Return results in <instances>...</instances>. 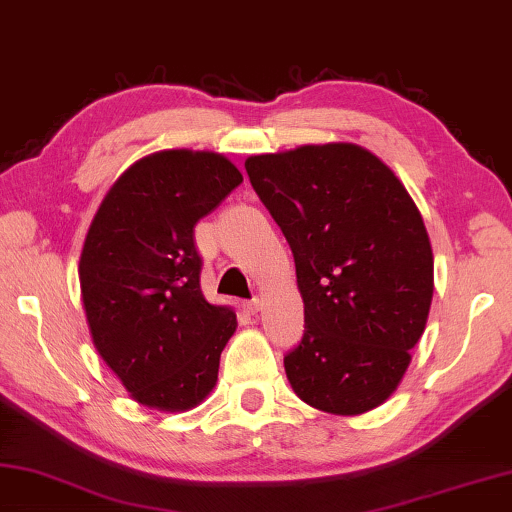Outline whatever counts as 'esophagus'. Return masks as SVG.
I'll use <instances>...</instances> for the list:
<instances>
[{"mask_svg": "<svg viewBox=\"0 0 512 512\" xmlns=\"http://www.w3.org/2000/svg\"><path fill=\"white\" fill-rule=\"evenodd\" d=\"M247 310L251 312V315H256V312H261V310H263V299H261V297L249 299V301H247Z\"/></svg>", "mask_w": 512, "mask_h": 512, "instance_id": "esophagus-1", "label": "esophagus"}]
</instances>
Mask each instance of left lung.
<instances>
[{"mask_svg": "<svg viewBox=\"0 0 512 512\" xmlns=\"http://www.w3.org/2000/svg\"><path fill=\"white\" fill-rule=\"evenodd\" d=\"M245 168L297 265L306 330L283 360L294 393L337 416L380 407L432 306L434 256L418 206L355 143L256 155Z\"/></svg>", "mask_w": 512, "mask_h": 512, "instance_id": "8db88e82", "label": "left lung"}]
</instances>
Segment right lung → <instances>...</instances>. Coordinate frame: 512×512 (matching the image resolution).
I'll list each match as a JSON object with an SVG mask.
<instances>
[{"instance_id":"add662e5","label":"right lung","mask_w":512,"mask_h":512,"mask_svg":"<svg viewBox=\"0 0 512 512\" xmlns=\"http://www.w3.org/2000/svg\"><path fill=\"white\" fill-rule=\"evenodd\" d=\"M240 182L218 152L161 150L116 179L89 224L78 265L89 333L141 405L193 409L218 382L236 312L204 299L193 229Z\"/></svg>"}]
</instances>
